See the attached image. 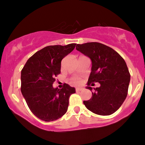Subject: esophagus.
I'll return each mask as SVG.
<instances>
[{
    "instance_id": "obj_1",
    "label": "esophagus",
    "mask_w": 145,
    "mask_h": 145,
    "mask_svg": "<svg viewBox=\"0 0 145 145\" xmlns=\"http://www.w3.org/2000/svg\"><path fill=\"white\" fill-rule=\"evenodd\" d=\"M83 88H76V92H80V91H81V90H83Z\"/></svg>"
}]
</instances>
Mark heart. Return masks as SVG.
<instances>
[{
  "mask_svg": "<svg viewBox=\"0 0 145 145\" xmlns=\"http://www.w3.org/2000/svg\"><path fill=\"white\" fill-rule=\"evenodd\" d=\"M80 82H81V80H80V78H78V77H74V78H73L72 80H71V83H74V84H76V85L80 84Z\"/></svg>",
  "mask_w": 145,
  "mask_h": 145,
  "instance_id": "1",
  "label": "heart"
}]
</instances>
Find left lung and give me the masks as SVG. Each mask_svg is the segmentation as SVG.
<instances>
[{"instance_id": "obj_1", "label": "left lung", "mask_w": 145, "mask_h": 145, "mask_svg": "<svg viewBox=\"0 0 145 145\" xmlns=\"http://www.w3.org/2000/svg\"><path fill=\"white\" fill-rule=\"evenodd\" d=\"M76 48L92 61L87 89L92 91L91 83H100L99 88H94L90 99L83 101L85 107L97 115L114 113L128 94L131 76L126 62L115 50L98 42L77 44Z\"/></svg>"}]
</instances>
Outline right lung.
<instances>
[{"label":"right lung","mask_w":145,"mask_h":145,"mask_svg":"<svg viewBox=\"0 0 145 145\" xmlns=\"http://www.w3.org/2000/svg\"><path fill=\"white\" fill-rule=\"evenodd\" d=\"M76 44L46 46L31 56L21 70V93L31 112L42 121H54L63 116L69 97L76 92L67 83L62 89L53 87L60 74L61 61Z\"/></svg>","instance_id":"add662e5"}]
</instances>
